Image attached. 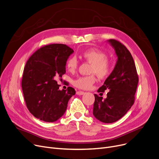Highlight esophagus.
<instances>
[{"instance_id": "1", "label": "esophagus", "mask_w": 159, "mask_h": 159, "mask_svg": "<svg viewBox=\"0 0 159 159\" xmlns=\"http://www.w3.org/2000/svg\"><path fill=\"white\" fill-rule=\"evenodd\" d=\"M85 93L84 92H81V91H78L77 92V95H84Z\"/></svg>"}]
</instances>
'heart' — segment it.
I'll return each mask as SVG.
<instances>
[{
	"mask_svg": "<svg viewBox=\"0 0 159 159\" xmlns=\"http://www.w3.org/2000/svg\"><path fill=\"white\" fill-rule=\"evenodd\" d=\"M81 57L92 64L91 73L95 74L99 78H106L111 72L112 64L107 59L105 52L95 48H91L82 52ZM77 66L78 61L75 57H71L67 61L66 67L70 72L74 73ZM95 82V78L93 75L81 77L74 81V85L79 89H88L92 86Z\"/></svg>",
	"mask_w": 159,
	"mask_h": 159,
	"instance_id": "heart-1",
	"label": "heart"
}]
</instances>
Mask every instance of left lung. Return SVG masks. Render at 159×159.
<instances>
[{
    "mask_svg": "<svg viewBox=\"0 0 159 159\" xmlns=\"http://www.w3.org/2000/svg\"><path fill=\"white\" fill-rule=\"evenodd\" d=\"M107 41L114 48L118 58L113 71L98 90H109L107 98L102 99V97L94 94L93 114L102 123H111L121 119L134 104L139 77L133 58L127 48L115 39Z\"/></svg>",
    "mask_w": 159,
    "mask_h": 159,
    "instance_id": "8db88e82",
    "label": "left lung"
}]
</instances>
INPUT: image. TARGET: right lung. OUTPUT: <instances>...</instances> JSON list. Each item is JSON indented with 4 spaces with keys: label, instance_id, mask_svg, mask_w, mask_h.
I'll return each instance as SVG.
<instances>
[{
    "label": "right lung",
    "instance_id": "1",
    "mask_svg": "<svg viewBox=\"0 0 159 159\" xmlns=\"http://www.w3.org/2000/svg\"><path fill=\"white\" fill-rule=\"evenodd\" d=\"M73 50L64 44H51L34 52L25 65L22 89L30 112L45 122H54L62 116L75 89H59L55 80L66 73L67 60Z\"/></svg>",
    "mask_w": 159,
    "mask_h": 159
}]
</instances>
